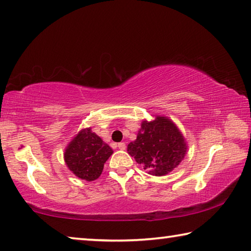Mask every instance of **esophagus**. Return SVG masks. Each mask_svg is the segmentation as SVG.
<instances>
[{
  "mask_svg": "<svg viewBox=\"0 0 251 251\" xmlns=\"http://www.w3.org/2000/svg\"><path fill=\"white\" fill-rule=\"evenodd\" d=\"M117 147L120 148V150L124 151L125 148H126V145H125V143H118V144H117Z\"/></svg>",
  "mask_w": 251,
  "mask_h": 251,
  "instance_id": "esophagus-1",
  "label": "esophagus"
}]
</instances>
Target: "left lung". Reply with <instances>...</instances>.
<instances>
[{
  "instance_id": "8db88e82",
  "label": "left lung",
  "mask_w": 251,
  "mask_h": 251,
  "mask_svg": "<svg viewBox=\"0 0 251 251\" xmlns=\"http://www.w3.org/2000/svg\"><path fill=\"white\" fill-rule=\"evenodd\" d=\"M128 154L154 176L171 173L184 159L187 144L180 130L168 117L143 121L136 141L127 146Z\"/></svg>"
}]
</instances>
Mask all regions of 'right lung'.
Here are the masks:
<instances>
[{
  "label": "right lung",
  "mask_w": 251,
  "mask_h": 251,
  "mask_svg": "<svg viewBox=\"0 0 251 251\" xmlns=\"http://www.w3.org/2000/svg\"><path fill=\"white\" fill-rule=\"evenodd\" d=\"M112 154V148L100 136L93 133L91 128H85L67 145L64 160L75 176L92 181L100 176L104 164Z\"/></svg>",
  "instance_id": "1"
}]
</instances>
